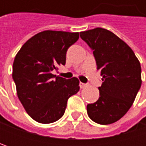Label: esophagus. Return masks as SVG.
<instances>
[{"label": "esophagus", "mask_w": 146, "mask_h": 146, "mask_svg": "<svg viewBox=\"0 0 146 146\" xmlns=\"http://www.w3.org/2000/svg\"><path fill=\"white\" fill-rule=\"evenodd\" d=\"M87 86V84H84V83H82V82H80L79 83V87L81 88V89H84V88H85Z\"/></svg>", "instance_id": "1"}]
</instances>
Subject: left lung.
<instances>
[{"label": "left lung", "instance_id": "left-lung-1", "mask_svg": "<svg viewBox=\"0 0 146 146\" xmlns=\"http://www.w3.org/2000/svg\"><path fill=\"white\" fill-rule=\"evenodd\" d=\"M93 50L102 84L98 101L87 105L90 118L106 125L122 118L141 86V67L133 50L114 33L102 28L80 32Z\"/></svg>", "mask_w": 146, "mask_h": 146}]
</instances>
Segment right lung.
<instances>
[{"mask_svg": "<svg viewBox=\"0 0 146 146\" xmlns=\"http://www.w3.org/2000/svg\"><path fill=\"white\" fill-rule=\"evenodd\" d=\"M78 33L44 30L27 40L18 50L13 66L17 95L26 112L36 122L51 123L60 119L70 96L79 90V80L52 74L65 65L69 46Z\"/></svg>", "mask_w": 146, "mask_h": 146, "instance_id": "add662e5", "label": "right lung"}]
</instances>
